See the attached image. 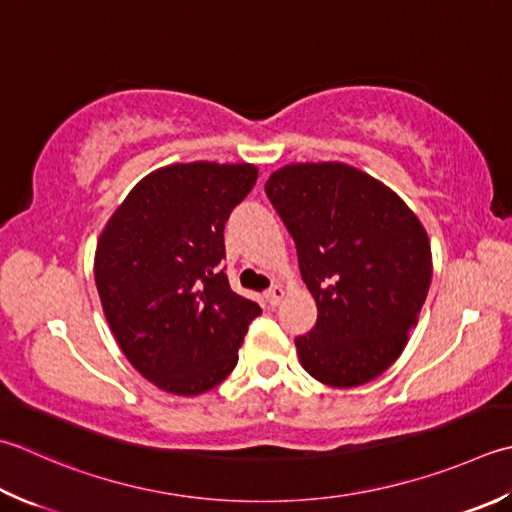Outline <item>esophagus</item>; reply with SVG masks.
Returning <instances> with one entry per match:
<instances>
[{
	"label": "esophagus",
	"mask_w": 512,
	"mask_h": 512,
	"mask_svg": "<svg viewBox=\"0 0 512 512\" xmlns=\"http://www.w3.org/2000/svg\"><path fill=\"white\" fill-rule=\"evenodd\" d=\"M284 295H286V293H284V288L279 286V284H275V286H270V288H268L266 299H268V304H270V306H279V302H282Z\"/></svg>",
	"instance_id": "34e87169"
}]
</instances>
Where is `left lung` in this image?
<instances>
[{
	"mask_svg": "<svg viewBox=\"0 0 512 512\" xmlns=\"http://www.w3.org/2000/svg\"><path fill=\"white\" fill-rule=\"evenodd\" d=\"M270 204L295 239L317 324L297 355L317 382L362 386L402 355L417 326L433 255L404 199L342 162L288 164L266 182Z\"/></svg>",
	"mask_w": 512,
	"mask_h": 512,
	"instance_id": "obj_1",
	"label": "left lung"
}]
</instances>
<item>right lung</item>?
Returning a JSON list of instances; mask_svg holds the SVG:
<instances>
[{
	"label": "right lung",
	"mask_w": 512,
	"mask_h": 512,
	"mask_svg": "<svg viewBox=\"0 0 512 512\" xmlns=\"http://www.w3.org/2000/svg\"><path fill=\"white\" fill-rule=\"evenodd\" d=\"M253 164H170L139 182L95 250L106 322L130 364L173 395H202L230 375L262 308L222 268L224 226L253 190Z\"/></svg>",
	"instance_id": "right-lung-1"
}]
</instances>
